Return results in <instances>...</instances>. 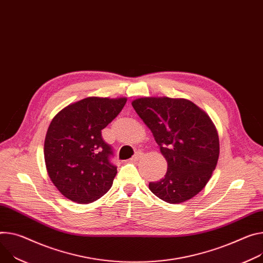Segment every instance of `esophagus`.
<instances>
[{
    "label": "esophagus",
    "mask_w": 263,
    "mask_h": 263,
    "mask_svg": "<svg viewBox=\"0 0 263 263\" xmlns=\"http://www.w3.org/2000/svg\"><path fill=\"white\" fill-rule=\"evenodd\" d=\"M140 156H141L140 153H136L132 158H130V161H137L140 158Z\"/></svg>",
    "instance_id": "34e87169"
}]
</instances>
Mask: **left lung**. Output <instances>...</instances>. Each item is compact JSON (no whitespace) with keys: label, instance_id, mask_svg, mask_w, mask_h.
Listing matches in <instances>:
<instances>
[{"label":"left lung","instance_id":"8db88e82","mask_svg":"<svg viewBox=\"0 0 263 263\" xmlns=\"http://www.w3.org/2000/svg\"><path fill=\"white\" fill-rule=\"evenodd\" d=\"M132 106L168 162L164 177L150 182V191L169 203L193 198L210 180L219 157L218 132L212 119L185 99L140 98Z\"/></svg>","mask_w":263,"mask_h":263}]
</instances>
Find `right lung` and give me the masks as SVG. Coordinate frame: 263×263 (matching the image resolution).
<instances>
[{"mask_svg": "<svg viewBox=\"0 0 263 263\" xmlns=\"http://www.w3.org/2000/svg\"><path fill=\"white\" fill-rule=\"evenodd\" d=\"M126 98L90 97L62 109L47 130L46 169L66 198L90 203L104 196L117 173L110 162L112 148L102 137L126 105Z\"/></svg>", "mask_w": 263, "mask_h": 263, "instance_id": "obj_1", "label": "right lung"}]
</instances>
